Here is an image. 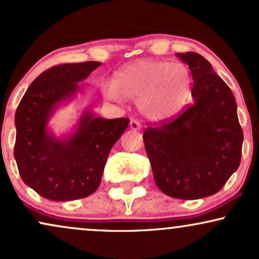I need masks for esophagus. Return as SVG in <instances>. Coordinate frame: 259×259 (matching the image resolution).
<instances>
[{
  "mask_svg": "<svg viewBox=\"0 0 259 259\" xmlns=\"http://www.w3.org/2000/svg\"><path fill=\"white\" fill-rule=\"evenodd\" d=\"M130 127L132 130H135V131H139L140 128H142V123H140L139 121H137V120H131Z\"/></svg>",
  "mask_w": 259,
  "mask_h": 259,
  "instance_id": "esophagus-1",
  "label": "esophagus"
}]
</instances>
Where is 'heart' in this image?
<instances>
[{"mask_svg": "<svg viewBox=\"0 0 259 259\" xmlns=\"http://www.w3.org/2000/svg\"><path fill=\"white\" fill-rule=\"evenodd\" d=\"M190 90L191 73L186 65L139 60L120 69L113 84L104 85L103 94L109 100H117L120 95L138 100L144 116L161 121L178 113Z\"/></svg>", "mask_w": 259, "mask_h": 259, "instance_id": "1", "label": "heart"}]
</instances>
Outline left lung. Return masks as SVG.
Listing matches in <instances>:
<instances>
[{
    "label": "left lung",
    "instance_id": "obj_1",
    "mask_svg": "<svg viewBox=\"0 0 259 259\" xmlns=\"http://www.w3.org/2000/svg\"><path fill=\"white\" fill-rule=\"evenodd\" d=\"M192 73L193 103L149 123L143 138L155 183L167 196L199 199L225 186L239 168L244 135L228 85L197 53L177 54Z\"/></svg>",
    "mask_w": 259,
    "mask_h": 259
}]
</instances>
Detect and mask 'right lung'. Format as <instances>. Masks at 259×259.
I'll return each mask as SVG.
<instances>
[{"mask_svg": "<svg viewBox=\"0 0 259 259\" xmlns=\"http://www.w3.org/2000/svg\"><path fill=\"white\" fill-rule=\"evenodd\" d=\"M101 62L62 63L31 82L15 111L14 158L25 184L55 202L89 197L101 184L111 148L130 123L127 117L102 119L85 111L78 130L57 139L47 131L56 104L71 100Z\"/></svg>", "mask_w": 259, "mask_h": 259, "instance_id": "obj_1", "label": "right lung"}]
</instances>
